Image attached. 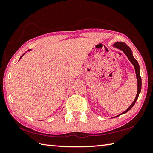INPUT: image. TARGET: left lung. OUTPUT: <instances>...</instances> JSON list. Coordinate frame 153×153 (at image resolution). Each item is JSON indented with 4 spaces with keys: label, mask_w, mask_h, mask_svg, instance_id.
Returning <instances> with one entry per match:
<instances>
[{
    "label": "left lung",
    "mask_w": 153,
    "mask_h": 153,
    "mask_svg": "<svg viewBox=\"0 0 153 153\" xmlns=\"http://www.w3.org/2000/svg\"><path fill=\"white\" fill-rule=\"evenodd\" d=\"M113 47L116 48L120 49V50H121V51H123V53L125 54V55L127 56V57H128V59H129V61H130L131 63H132V65L134 67V69H135L136 78H137V82H138V90H137V94L136 96L135 99H134L133 102L131 103V105L129 106V107L128 108H127V109L125 111H124V112L120 114V115H118L117 116H115V117H118V116H120L121 115H122V114H124V113L128 112V111L129 110H130L131 108L133 107V106L135 105L136 100L138 98V96L140 94V92H141L142 79H141V77H140V74L139 64L138 63V61H137L133 56L132 51H131V48H129L128 45H126V43H124L123 42H116L113 44Z\"/></svg>",
    "instance_id": "obj_1"
}]
</instances>
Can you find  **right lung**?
<instances>
[{
  "label": "right lung",
  "mask_w": 153,
  "mask_h": 153,
  "mask_svg": "<svg viewBox=\"0 0 153 153\" xmlns=\"http://www.w3.org/2000/svg\"><path fill=\"white\" fill-rule=\"evenodd\" d=\"M31 51V49H30V50H28V51ZM25 53L24 54V55H22V56H21V57H20V59H21V58H22V56H24V55H25Z\"/></svg>",
  "instance_id": "1"
}]
</instances>
